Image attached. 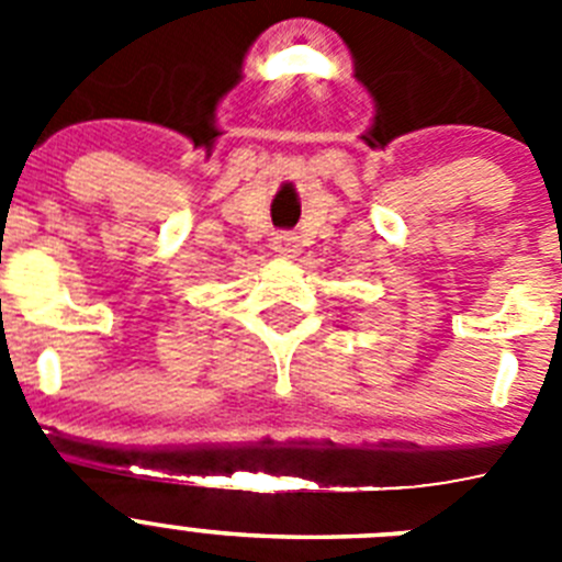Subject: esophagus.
Wrapping results in <instances>:
<instances>
[{
	"label": "esophagus",
	"mask_w": 562,
	"mask_h": 562,
	"mask_svg": "<svg viewBox=\"0 0 562 562\" xmlns=\"http://www.w3.org/2000/svg\"><path fill=\"white\" fill-rule=\"evenodd\" d=\"M297 247H301V245H297L295 233L281 231V233H276V236H272V250L281 252V256H295Z\"/></svg>",
	"instance_id": "esophagus-1"
}]
</instances>
